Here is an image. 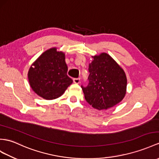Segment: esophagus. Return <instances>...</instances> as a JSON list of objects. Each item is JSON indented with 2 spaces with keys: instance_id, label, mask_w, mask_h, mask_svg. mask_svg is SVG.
I'll use <instances>...</instances> for the list:
<instances>
[{
  "instance_id": "1",
  "label": "esophagus",
  "mask_w": 159,
  "mask_h": 159,
  "mask_svg": "<svg viewBox=\"0 0 159 159\" xmlns=\"http://www.w3.org/2000/svg\"><path fill=\"white\" fill-rule=\"evenodd\" d=\"M73 82L75 84H79L80 82V78H73Z\"/></svg>"
}]
</instances>
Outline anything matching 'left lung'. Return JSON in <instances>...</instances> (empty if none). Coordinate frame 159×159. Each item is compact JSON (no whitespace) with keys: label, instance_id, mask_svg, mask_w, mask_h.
Here are the masks:
<instances>
[{"label":"left lung","instance_id":"left-lung-1","mask_svg":"<svg viewBox=\"0 0 159 159\" xmlns=\"http://www.w3.org/2000/svg\"><path fill=\"white\" fill-rule=\"evenodd\" d=\"M89 64L88 84L82 86L85 99L94 109L102 110L120 102L126 93L127 78L123 69L107 53L93 57Z\"/></svg>","mask_w":159,"mask_h":159}]
</instances>
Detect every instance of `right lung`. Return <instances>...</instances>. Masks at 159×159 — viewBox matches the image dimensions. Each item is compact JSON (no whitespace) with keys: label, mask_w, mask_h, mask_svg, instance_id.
Here are the masks:
<instances>
[{"label":"right lung","mask_w":159,"mask_h":159,"mask_svg":"<svg viewBox=\"0 0 159 159\" xmlns=\"http://www.w3.org/2000/svg\"><path fill=\"white\" fill-rule=\"evenodd\" d=\"M65 54L56 48L43 52L30 67L28 80L33 91L46 100L59 98L73 80L67 75Z\"/></svg>","instance_id":"1"}]
</instances>
